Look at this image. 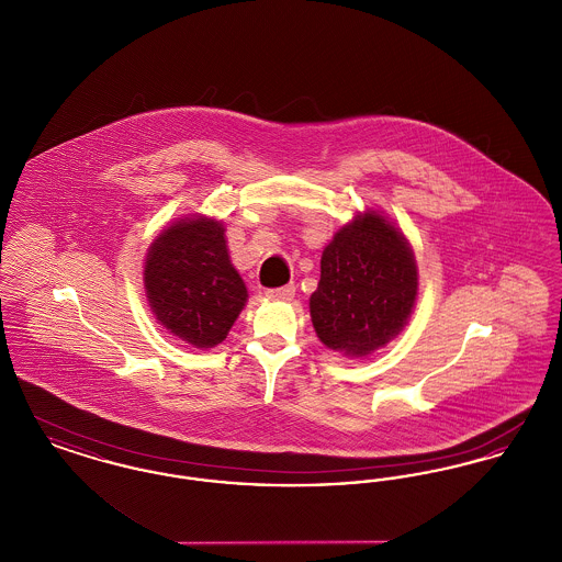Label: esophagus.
<instances>
[{
  "label": "esophagus",
  "instance_id": "esophagus-1",
  "mask_svg": "<svg viewBox=\"0 0 562 562\" xmlns=\"http://www.w3.org/2000/svg\"><path fill=\"white\" fill-rule=\"evenodd\" d=\"M294 284H286V286H280V289H269L266 291L269 299H273V301H291L294 296Z\"/></svg>",
  "mask_w": 562,
  "mask_h": 562
}]
</instances>
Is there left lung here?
<instances>
[{"mask_svg": "<svg viewBox=\"0 0 562 562\" xmlns=\"http://www.w3.org/2000/svg\"><path fill=\"white\" fill-rule=\"evenodd\" d=\"M415 296L417 266L408 241L371 211L324 248L310 312L326 348L367 356L401 333Z\"/></svg>", "mask_w": 562, "mask_h": 562, "instance_id": "left-lung-1", "label": "left lung"}]
</instances>
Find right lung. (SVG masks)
I'll return each instance as SVG.
<instances>
[{"label": "right lung", "instance_id": "1", "mask_svg": "<svg viewBox=\"0 0 562 562\" xmlns=\"http://www.w3.org/2000/svg\"><path fill=\"white\" fill-rule=\"evenodd\" d=\"M145 289L161 326L195 348L218 346L248 296L213 218H183L161 232L147 252Z\"/></svg>", "mask_w": 562, "mask_h": 562}]
</instances>
